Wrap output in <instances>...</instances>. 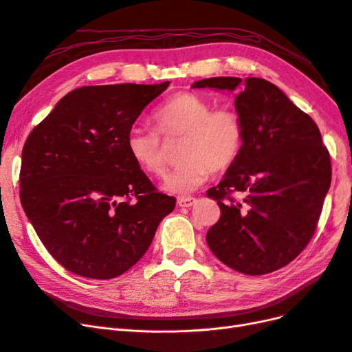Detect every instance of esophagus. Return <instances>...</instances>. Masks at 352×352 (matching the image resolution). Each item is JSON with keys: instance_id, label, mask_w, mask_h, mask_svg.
<instances>
[{"instance_id": "obj_1", "label": "esophagus", "mask_w": 352, "mask_h": 352, "mask_svg": "<svg viewBox=\"0 0 352 352\" xmlns=\"http://www.w3.org/2000/svg\"><path fill=\"white\" fill-rule=\"evenodd\" d=\"M195 202H197V199L192 198V197H180V198H177L179 207H192Z\"/></svg>"}]
</instances>
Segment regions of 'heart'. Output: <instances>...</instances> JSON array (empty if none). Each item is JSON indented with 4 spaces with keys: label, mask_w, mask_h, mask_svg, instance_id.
<instances>
[{
    "label": "heart",
    "mask_w": 352,
    "mask_h": 352,
    "mask_svg": "<svg viewBox=\"0 0 352 352\" xmlns=\"http://www.w3.org/2000/svg\"><path fill=\"white\" fill-rule=\"evenodd\" d=\"M212 107L198 94L177 92L154 113V127L163 138L182 136L177 153L182 163L164 177L166 192H194L211 172H223L238 158L243 142L239 116L228 107ZM156 133L133 127L126 136V151L132 162L153 176L163 175L166 168L164 145Z\"/></svg>",
    "instance_id": "b5f03b06"
}]
</instances>
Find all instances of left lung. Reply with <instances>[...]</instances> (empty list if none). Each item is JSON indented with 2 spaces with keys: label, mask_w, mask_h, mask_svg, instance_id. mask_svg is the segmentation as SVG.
Returning <instances> with one entry per match:
<instances>
[{
  "label": "left lung",
  "mask_w": 352,
  "mask_h": 352,
  "mask_svg": "<svg viewBox=\"0 0 352 352\" xmlns=\"http://www.w3.org/2000/svg\"><path fill=\"white\" fill-rule=\"evenodd\" d=\"M192 88L235 94L241 153L207 195L220 220L207 232L211 252L243 274L289 264L310 242L330 186V157L310 116L265 79L210 78ZM232 192H242L235 201Z\"/></svg>",
  "instance_id": "1"
}]
</instances>
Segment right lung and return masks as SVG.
Wrapping results in <instances>:
<instances>
[{
  "label": "right lung",
  "instance_id": "add662e5",
  "mask_svg": "<svg viewBox=\"0 0 352 352\" xmlns=\"http://www.w3.org/2000/svg\"><path fill=\"white\" fill-rule=\"evenodd\" d=\"M158 85H100L65 95L28 136L20 201L48 252L69 272L113 279L150 248L176 199L157 192L126 151Z\"/></svg>",
  "mask_w": 352,
  "mask_h": 352
}]
</instances>
